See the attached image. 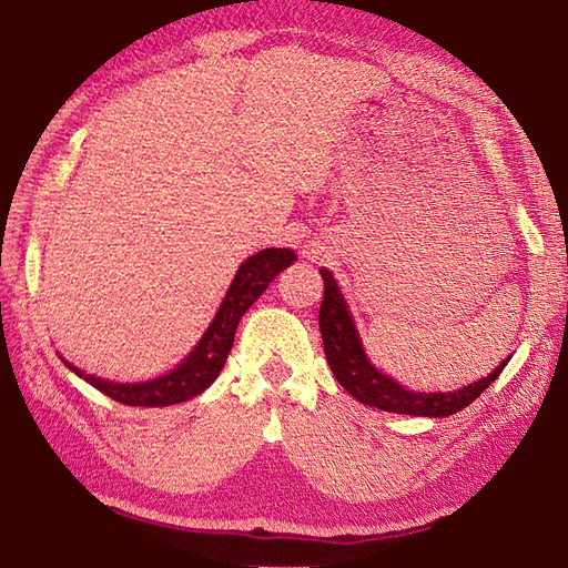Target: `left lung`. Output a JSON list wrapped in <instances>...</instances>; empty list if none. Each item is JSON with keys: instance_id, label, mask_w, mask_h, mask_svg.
Listing matches in <instances>:
<instances>
[{"instance_id": "1", "label": "left lung", "mask_w": 568, "mask_h": 568, "mask_svg": "<svg viewBox=\"0 0 568 568\" xmlns=\"http://www.w3.org/2000/svg\"><path fill=\"white\" fill-rule=\"evenodd\" d=\"M324 278V300L320 307V328L324 338V353L326 363L332 367L338 385L344 387L351 397L361 404L382 408V412L392 414H406V416H428V418H445L457 412H463L474 399L479 397L486 387L504 373L510 355L500 361L494 371L471 382V385L457 389V392H416L399 385L371 363L363 348V341L355 326L353 314L348 310V302L341 295V287L332 271L322 268Z\"/></svg>"}]
</instances>
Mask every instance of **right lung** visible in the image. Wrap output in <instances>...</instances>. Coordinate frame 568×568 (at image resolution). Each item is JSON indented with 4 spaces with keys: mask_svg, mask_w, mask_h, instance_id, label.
<instances>
[{
    "mask_svg": "<svg viewBox=\"0 0 568 568\" xmlns=\"http://www.w3.org/2000/svg\"><path fill=\"white\" fill-rule=\"evenodd\" d=\"M293 248H261L258 254L248 256L240 271H236L232 285L224 293L220 307L213 316V322L205 328L201 341L193 346V351L183 358L174 371H169L154 379L144 382H113L101 379L97 375H87L79 371L70 361L62 363L70 367L74 375L89 382L91 387L103 392L105 397H111L128 406H171L189 402L197 394L205 392L217 379L220 371L227 363V355L234 344L236 324L244 316V312L254 305V302L263 295L275 275L293 266L295 261Z\"/></svg>",
    "mask_w": 568,
    "mask_h": 568,
    "instance_id": "right-lung-1",
    "label": "right lung"
}]
</instances>
